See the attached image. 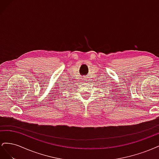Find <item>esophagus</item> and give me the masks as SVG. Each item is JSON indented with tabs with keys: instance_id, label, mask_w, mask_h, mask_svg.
Wrapping results in <instances>:
<instances>
[{
	"instance_id": "1",
	"label": "esophagus",
	"mask_w": 159,
	"mask_h": 159,
	"mask_svg": "<svg viewBox=\"0 0 159 159\" xmlns=\"http://www.w3.org/2000/svg\"><path fill=\"white\" fill-rule=\"evenodd\" d=\"M85 78V79H84V80H85V81H86V80H85V78Z\"/></svg>"
}]
</instances>
